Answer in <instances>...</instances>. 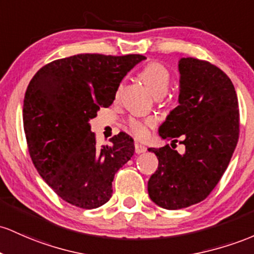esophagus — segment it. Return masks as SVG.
<instances>
[{"mask_svg":"<svg viewBox=\"0 0 254 254\" xmlns=\"http://www.w3.org/2000/svg\"><path fill=\"white\" fill-rule=\"evenodd\" d=\"M134 146H135V152L136 153H144L147 149V147L145 146L144 144H141V142H139V141H135Z\"/></svg>","mask_w":254,"mask_h":254,"instance_id":"1","label":"esophagus"}]
</instances>
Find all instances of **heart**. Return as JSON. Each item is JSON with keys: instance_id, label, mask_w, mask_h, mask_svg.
Returning <instances> with one entry per match:
<instances>
[{"instance_id": "obj_1", "label": "heart", "mask_w": 254, "mask_h": 254, "mask_svg": "<svg viewBox=\"0 0 254 254\" xmlns=\"http://www.w3.org/2000/svg\"><path fill=\"white\" fill-rule=\"evenodd\" d=\"M139 76L147 89L151 91L153 96L161 95L168 91L170 82V75L167 68L159 62H150L145 65L139 73ZM156 125V119L147 118L145 120H130L129 129L134 133L138 138H145L149 134V128Z\"/></svg>"}]
</instances>
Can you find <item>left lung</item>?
<instances>
[{
  "label": "left lung",
  "instance_id": "8db88e82",
  "mask_svg": "<svg viewBox=\"0 0 254 254\" xmlns=\"http://www.w3.org/2000/svg\"><path fill=\"white\" fill-rule=\"evenodd\" d=\"M179 105L158 128L162 139H181L185 153L150 147L158 169L147 182L150 199L167 210L204 200L226 172L239 140V104L232 80L210 62L179 61Z\"/></svg>",
  "mask_w": 254,
  "mask_h": 254
}]
</instances>
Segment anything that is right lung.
<instances>
[{"mask_svg":"<svg viewBox=\"0 0 254 254\" xmlns=\"http://www.w3.org/2000/svg\"><path fill=\"white\" fill-rule=\"evenodd\" d=\"M142 55L79 54L45 64L28 84L22 121L36 169L67 203L96 209L113 194L114 176L134 153L121 132L97 147L90 120L115 99L120 82Z\"/></svg>","mask_w":254,"mask_h":254,"instance_id":"add662e5","label":"right lung"}]
</instances>
